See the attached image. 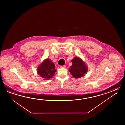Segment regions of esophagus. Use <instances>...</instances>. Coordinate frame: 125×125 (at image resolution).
Masks as SVG:
<instances>
[{"label": "esophagus", "mask_w": 125, "mask_h": 125, "mask_svg": "<svg viewBox=\"0 0 125 125\" xmlns=\"http://www.w3.org/2000/svg\"><path fill=\"white\" fill-rule=\"evenodd\" d=\"M60 67H61V68H66V66L65 65H63V66H61Z\"/></svg>", "instance_id": "34e87169"}]
</instances>
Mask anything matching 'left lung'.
Returning <instances> with one entry per match:
<instances>
[{"label":"left lung","mask_w":125,"mask_h":125,"mask_svg":"<svg viewBox=\"0 0 125 125\" xmlns=\"http://www.w3.org/2000/svg\"><path fill=\"white\" fill-rule=\"evenodd\" d=\"M72 64L69 72L75 79L84 76L88 71V66L85 62L79 57H75L72 60Z\"/></svg>","instance_id":"left-lung-1"}]
</instances>
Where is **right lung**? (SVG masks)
Wrapping results in <instances>:
<instances>
[{
	"instance_id": "add662e5",
	"label": "right lung",
	"mask_w": 125,
	"mask_h": 125,
	"mask_svg": "<svg viewBox=\"0 0 125 125\" xmlns=\"http://www.w3.org/2000/svg\"><path fill=\"white\" fill-rule=\"evenodd\" d=\"M56 72L55 65L51 59H46L37 67V74L43 80H49L54 76Z\"/></svg>"
}]
</instances>
